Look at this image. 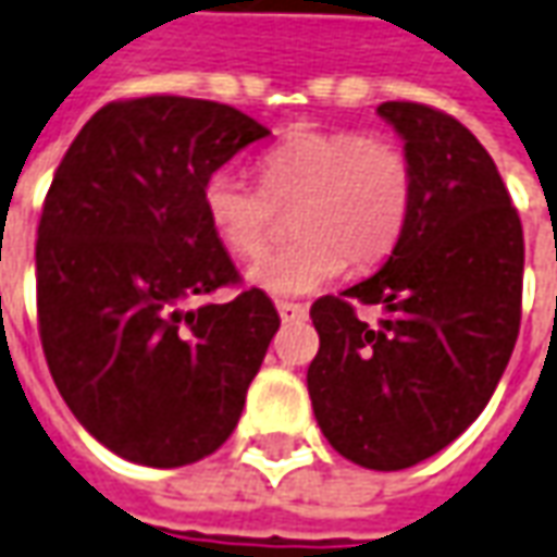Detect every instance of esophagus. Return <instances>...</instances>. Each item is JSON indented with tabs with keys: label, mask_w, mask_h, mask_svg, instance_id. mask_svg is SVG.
I'll return each instance as SVG.
<instances>
[{
	"label": "esophagus",
	"mask_w": 557,
	"mask_h": 557,
	"mask_svg": "<svg viewBox=\"0 0 557 557\" xmlns=\"http://www.w3.org/2000/svg\"><path fill=\"white\" fill-rule=\"evenodd\" d=\"M277 313L283 323H295V320H305L308 308L305 305H295V301H277Z\"/></svg>",
	"instance_id": "obj_1"
}]
</instances>
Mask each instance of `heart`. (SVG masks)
<instances>
[{
  "mask_svg": "<svg viewBox=\"0 0 557 557\" xmlns=\"http://www.w3.org/2000/svg\"><path fill=\"white\" fill-rule=\"evenodd\" d=\"M262 185L219 168L200 185V203L228 252L249 259L264 247L274 203L293 207L298 240L264 252L247 271L256 289L308 295L354 268L381 262L399 244L414 207V164L396 143L362 131H298L259 161Z\"/></svg>",
  "mask_w": 557,
  "mask_h": 557,
  "instance_id": "b5f03b06",
  "label": "heart"
}]
</instances>
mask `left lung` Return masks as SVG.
<instances>
[{"mask_svg": "<svg viewBox=\"0 0 557 557\" xmlns=\"http://www.w3.org/2000/svg\"><path fill=\"white\" fill-rule=\"evenodd\" d=\"M418 188L384 268L313 301L320 350L308 369L313 414L335 451L366 469H408L482 414L521 323L524 237L494 158L451 115L381 103ZM357 304L385 317L366 324Z\"/></svg>", "mask_w": 557, "mask_h": 557, "instance_id": "obj_1", "label": "left lung"}]
</instances>
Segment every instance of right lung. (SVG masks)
Instances as JSON below:
<instances>
[{
    "instance_id": "obj_1",
    "label": "right lung",
    "mask_w": 557,
    "mask_h": 557,
    "mask_svg": "<svg viewBox=\"0 0 557 557\" xmlns=\"http://www.w3.org/2000/svg\"><path fill=\"white\" fill-rule=\"evenodd\" d=\"M268 134L213 100H119L78 131L51 180L36 244L41 350L75 421L131 463L213 454L280 329L262 289L203 301L240 274L200 185Z\"/></svg>"
}]
</instances>
